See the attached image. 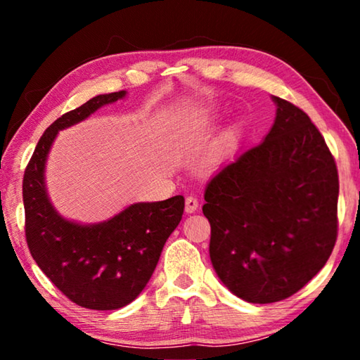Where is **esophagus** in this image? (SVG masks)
Here are the masks:
<instances>
[{
	"label": "esophagus",
	"instance_id": "obj_1",
	"mask_svg": "<svg viewBox=\"0 0 360 360\" xmlns=\"http://www.w3.org/2000/svg\"><path fill=\"white\" fill-rule=\"evenodd\" d=\"M198 210V198L193 197V195H188V197L186 198V212H195Z\"/></svg>",
	"mask_w": 360,
	"mask_h": 360
}]
</instances>
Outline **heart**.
Segmentation results:
<instances>
[{
	"instance_id": "obj_1",
	"label": "heart",
	"mask_w": 360,
	"mask_h": 360,
	"mask_svg": "<svg viewBox=\"0 0 360 360\" xmlns=\"http://www.w3.org/2000/svg\"><path fill=\"white\" fill-rule=\"evenodd\" d=\"M238 130L236 129H230L227 133H225L224 136V143L225 146H229V148H235L236 143H238Z\"/></svg>"
}]
</instances>
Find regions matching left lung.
Segmentation results:
<instances>
[{
	"label": "left lung",
	"mask_w": 360,
	"mask_h": 360,
	"mask_svg": "<svg viewBox=\"0 0 360 360\" xmlns=\"http://www.w3.org/2000/svg\"><path fill=\"white\" fill-rule=\"evenodd\" d=\"M260 144L224 165L205 191L210 257L231 294L273 303L318 275L337 241L338 173L324 138L278 96Z\"/></svg>",
	"instance_id": "1"
}]
</instances>
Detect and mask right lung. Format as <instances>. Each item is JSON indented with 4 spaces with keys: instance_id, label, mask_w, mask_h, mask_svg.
Wrapping results in <instances>:
<instances>
[{
    "instance_id": "obj_1",
    "label": "right lung",
    "mask_w": 360,
    "mask_h": 360,
    "mask_svg": "<svg viewBox=\"0 0 360 360\" xmlns=\"http://www.w3.org/2000/svg\"><path fill=\"white\" fill-rule=\"evenodd\" d=\"M127 95H96L63 114L44 131L23 176L28 249L44 275L79 307L119 309L141 294L168 236L182 219L184 197L133 203L96 224H79L53 208L46 188V163L60 130Z\"/></svg>"
}]
</instances>
